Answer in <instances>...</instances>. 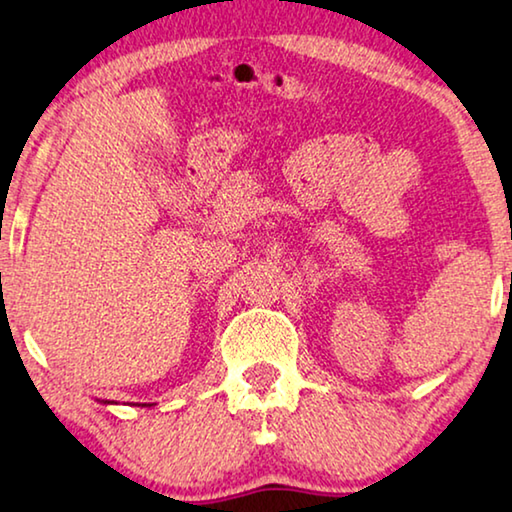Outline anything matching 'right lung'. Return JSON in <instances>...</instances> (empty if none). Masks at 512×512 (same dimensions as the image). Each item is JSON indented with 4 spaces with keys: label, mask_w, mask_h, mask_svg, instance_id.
Masks as SVG:
<instances>
[{
    "label": "right lung",
    "mask_w": 512,
    "mask_h": 512,
    "mask_svg": "<svg viewBox=\"0 0 512 512\" xmlns=\"http://www.w3.org/2000/svg\"><path fill=\"white\" fill-rule=\"evenodd\" d=\"M102 403H105V405H112V403H109V400H102Z\"/></svg>",
    "instance_id": "right-lung-1"
}]
</instances>
